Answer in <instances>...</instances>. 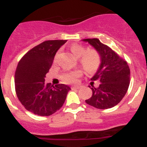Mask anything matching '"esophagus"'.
Segmentation results:
<instances>
[{"label":"esophagus","mask_w":147,"mask_h":147,"mask_svg":"<svg viewBox=\"0 0 147 147\" xmlns=\"http://www.w3.org/2000/svg\"><path fill=\"white\" fill-rule=\"evenodd\" d=\"M81 87V86H78V85H75V86H72V89H79Z\"/></svg>","instance_id":"34e87169"}]
</instances>
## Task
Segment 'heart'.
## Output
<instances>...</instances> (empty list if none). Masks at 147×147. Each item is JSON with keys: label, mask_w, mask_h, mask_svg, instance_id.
<instances>
[{"label": "heart", "mask_w": 147, "mask_h": 147, "mask_svg": "<svg viewBox=\"0 0 147 147\" xmlns=\"http://www.w3.org/2000/svg\"><path fill=\"white\" fill-rule=\"evenodd\" d=\"M70 51L75 58H80V63L87 73H94L100 67L101 62L100 55L95 49L86 50V48L80 44H73L70 47ZM80 76L81 72L75 70L64 74L63 78L66 83H74Z\"/></svg>", "instance_id": "b5f03b06"}]
</instances>
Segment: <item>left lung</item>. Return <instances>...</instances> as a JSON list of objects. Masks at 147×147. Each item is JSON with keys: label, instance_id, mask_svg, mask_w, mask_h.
Listing matches in <instances>:
<instances>
[{"label": "left lung", "instance_id": "1", "mask_svg": "<svg viewBox=\"0 0 147 147\" xmlns=\"http://www.w3.org/2000/svg\"><path fill=\"white\" fill-rule=\"evenodd\" d=\"M82 40L87 42L99 53L101 61L100 67L91 78L93 81H99L100 84L98 87L91 88L92 97L85 101L97 109L112 108L120 103L129 88L130 70L128 64L97 38Z\"/></svg>", "mask_w": 147, "mask_h": 147}]
</instances>
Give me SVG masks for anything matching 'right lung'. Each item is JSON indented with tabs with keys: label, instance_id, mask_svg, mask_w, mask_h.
<instances>
[{
	"label": "right lung",
	"instance_id": "right-lung-1",
	"mask_svg": "<svg viewBox=\"0 0 147 147\" xmlns=\"http://www.w3.org/2000/svg\"><path fill=\"white\" fill-rule=\"evenodd\" d=\"M66 40H47L29 50L21 58L15 74V91L26 109L49 116L61 109L71 88L66 84L45 83L55 55Z\"/></svg>",
	"mask_w": 147,
	"mask_h": 147
}]
</instances>
